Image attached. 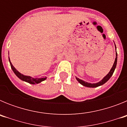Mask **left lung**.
<instances>
[{
	"label": "left lung",
	"mask_w": 127,
	"mask_h": 127,
	"mask_svg": "<svg viewBox=\"0 0 127 127\" xmlns=\"http://www.w3.org/2000/svg\"><path fill=\"white\" fill-rule=\"evenodd\" d=\"M115 48H116V45H115ZM116 64H117V53H116V58H115V60H114V64H113V67H112L111 69L110 70L109 72L107 74L105 77L102 79L100 81L98 82L97 83H87L86 81H84L81 80V79L77 78V77H76V79L77 80V81L79 82V83L81 84L83 86H86V87H89V88H96V87H98L99 86H101V85H104V83H105L109 79H110V77H111L112 75L113 74V72H114V70L116 69Z\"/></svg>",
	"instance_id": "8db88e82"
}]
</instances>
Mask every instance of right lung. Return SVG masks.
I'll return each mask as SVG.
<instances>
[{
	"label": "right lung",
	"instance_id": "right-lung-1",
	"mask_svg": "<svg viewBox=\"0 0 127 127\" xmlns=\"http://www.w3.org/2000/svg\"><path fill=\"white\" fill-rule=\"evenodd\" d=\"M9 60L11 69H12L13 71L14 72V73L16 75V76H17L18 78H20V79H22V81L27 82V83H29L30 84H33V85H35V84L39 83H41V82H42V81H44L46 79V77H42V78H33V77H30V76H25V75L22 74H21L20 72H19L15 68H14V66L13 65V64H12L11 62H10L9 57Z\"/></svg>",
	"mask_w": 127,
	"mask_h": 127
}]
</instances>
